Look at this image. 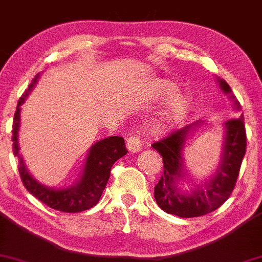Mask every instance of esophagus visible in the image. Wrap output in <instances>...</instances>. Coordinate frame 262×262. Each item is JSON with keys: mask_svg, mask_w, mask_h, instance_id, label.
I'll return each instance as SVG.
<instances>
[{"mask_svg": "<svg viewBox=\"0 0 262 262\" xmlns=\"http://www.w3.org/2000/svg\"><path fill=\"white\" fill-rule=\"evenodd\" d=\"M141 146H143V144H141V138L139 135L133 134L127 139V148L130 152L140 151Z\"/></svg>", "mask_w": 262, "mask_h": 262, "instance_id": "34e87169", "label": "esophagus"}]
</instances>
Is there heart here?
Listing matches in <instances>:
<instances>
[{
	"mask_svg": "<svg viewBox=\"0 0 262 262\" xmlns=\"http://www.w3.org/2000/svg\"><path fill=\"white\" fill-rule=\"evenodd\" d=\"M151 93L155 98H162L171 93L176 92L177 87L173 82L167 80H158L152 82ZM191 108V100L188 96L183 93H175L167 97V100L162 104L161 111L154 117L151 121V128L154 132L162 133L181 121L183 117L187 114Z\"/></svg>",
	"mask_w": 262,
	"mask_h": 262,
	"instance_id": "heart-1",
	"label": "heart"
}]
</instances>
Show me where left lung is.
<instances>
[{
    "label": "left lung",
    "instance_id": "left-lung-1",
    "mask_svg": "<svg viewBox=\"0 0 262 262\" xmlns=\"http://www.w3.org/2000/svg\"><path fill=\"white\" fill-rule=\"evenodd\" d=\"M222 91L234 100L236 111L240 103L231 95L229 85L218 79ZM201 122L186 125L172 132L169 137L152 144V148L162 156L164 173L156 183L154 197L164 212L181 218H193L208 214L223 204L230 197L239 176L240 166L246 151V133L244 117H234L224 123V143L222 160L215 173L204 185L197 186L192 191H182L180 182L183 181L182 150L189 132L200 125Z\"/></svg>",
    "mask_w": 262,
    "mask_h": 262
}]
</instances>
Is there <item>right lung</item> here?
<instances>
[{
    "instance_id": "obj_1",
    "label": "right lung",
    "mask_w": 262,
    "mask_h": 262,
    "mask_svg": "<svg viewBox=\"0 0 262 262\" xmlns=\"http://www.w3.org/2000/svg\"><path fill=\"white\" fill-rule=\"evenodd\" d=\"M38 79L39 74L33 79L31 85L19 98L13 118L12 141H13V154L19 158L18 171H19L20 179L27 191L50 208L66 213L83 212L98 203L102 192L106 188L113 164L128 152L125 149L124 139L122 137H108L106 139L93 144L87 154L82 175L79 181L70 187L56 189L39 183L26 169L23 159L19 155V146H18L20 106L25 103L29 92L38 82Z\"/></svg>"
}]
</instances>
